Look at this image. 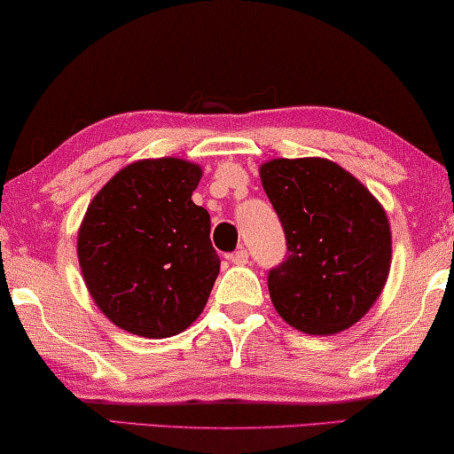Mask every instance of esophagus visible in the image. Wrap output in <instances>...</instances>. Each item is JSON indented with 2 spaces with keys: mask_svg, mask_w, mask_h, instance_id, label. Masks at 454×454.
I'll list each match as a JSON object with an SVG mask.
<instances>
[{
  "mask_svg": "<svg viewBox=\"0 0 454 454\" xmlns=\"http://www.w3.org/2000/svg\"><path fill=\"white\" fill-rule=\"evenodd\" d=\"M230 262H234V265H247V262H248V250L239 248L236 253L230 254Z\"/></svg>",
  "mask_w": 454,
  "mask_h": 454,
  "instance_id": "34e87169",
  "label": "esophagus"
}]
</instances>
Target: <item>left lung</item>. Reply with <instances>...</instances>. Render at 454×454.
Returning a JSON list of instances; mask_svg holds the SVG:
<instances>
[{
    "label": "left lung",
    "instance_id": "1",
    "mask_svg": "<svg viewBox=\"0 0 454 454\" xmlns=\"http://www.w3.org/2000/svg\"><path fill=\"white\" fill-rule=\"evenodd\" d=\"M287 256L269 270L270 301L289 326L330 336L356 324L383 292L391 230L361 181L328 159H273L261 167Z\"/></svg>",
    "mask_w": 454,
    "mask_h": 454
}]
</instances>
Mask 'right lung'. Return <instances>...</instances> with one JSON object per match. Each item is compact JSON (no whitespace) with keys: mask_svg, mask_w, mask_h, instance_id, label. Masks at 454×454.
Returning <instances> with one entry per match:
<instances>
[{"mask_svg":"<svg viewBox=\"0 0 454 454\" xmlns=\"http://www.w3.org/2000/svg\"><path fill=\"white\" fill-rule=\"evenodd\" d=\"M200 165L145 159L118 171L91 200L77 236L85 286L126 333L175 336L204 312L220 273L209 214L192 201Z\"/></svg>","mask_w":454,"mask_h":454,"instance_id":"1","label":"right lung"}]
</instances>
